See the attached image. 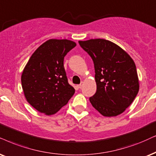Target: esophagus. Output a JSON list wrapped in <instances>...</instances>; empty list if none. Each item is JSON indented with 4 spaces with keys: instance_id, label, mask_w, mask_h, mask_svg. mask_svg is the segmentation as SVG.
Listing matches in <instances>:
<instances>
[{
    "instance_id": "34e87169",
    "label": "esophagus",
    "mask_w": 156,
    "mask_h": 156,
    "mask_svg": "<svg viewBox=\"0 0 156 156\" xmlns=\"http://www.w3.org/2000/svg\"><path fill=\"white\" fill-rule=\"evenodd\" d=\"M83 83L81 82L79 85H78V88H81L83 87Z\"/></svg>"
}]
</instances>
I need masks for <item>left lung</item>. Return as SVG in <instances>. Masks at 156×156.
<instances>
[{
  "instance_id": "8db88e82",
  "label": "left lung",
  "mask_w": 156,
  "mask_h": 156,
  "mask_svg": "<svg viewBox=\"0 0 156 156\" xmlns=\"http://www.w3.org/2000/svg\"><path fill=\"white\" fill-rule=\"evenodd\" d=\"M94 62L96 92L90 104L104 117L119 115L133 103L139 90L135 62L114 43L104 39L79 41Z\"/></svg>"
}]
</instances>
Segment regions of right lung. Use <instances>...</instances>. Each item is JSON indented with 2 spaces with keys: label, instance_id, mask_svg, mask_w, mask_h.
I'll use <instances>...</instances> for the list:
<instances>
[{
  "label": "right lung",
  "instance_id": "right-lung-1",
  "mask_svg": "<svg viewBox=\"0 0 156 156\" xmlns=\"http://www.w3.org/2000/svg\"><path fill=\"white\" fill-rule=\"evenodd\" d=\"M76 46L68 39H49L33 53L21 75V85L27 101L41 113L58 112L73 96L63 61Z\"/></svg>",
  "mask_w": 156,
  "mask_h": 156
}]
</instances>
